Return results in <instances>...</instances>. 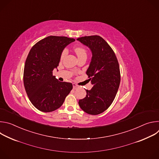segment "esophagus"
Returning <instances> with one entry per match:
<instances>
[{"label":"esophagus","mask_w":159,"mask_h":159,"mask_svg":"<svg viewBox=\"0 0 159 159\" xmlns=\"http://www.w3.org/2000/svg\"><path fill=\"white\" fill-rule=\"evenodd\" d=\"M78 87H79V86H78L77 84H73V89H77Z\"/></svg>","instance_id":"34e87169"}]
</instances>
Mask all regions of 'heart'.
I'll return each instance as SVG.
<instances>
[{
	"label": "heart",
	"mask_w": 159,
	"mask_h": 159,
	"mask_svg": "<svg viewBox=\"0 0 159 159\" xmlns=\"http://www.w3.org/2000/svg\"><path fill=\"white\" fill-rule=\"evenodd\" d=\"M74 50H75V53L77 54L78 58H79V57H82V56H87V52H86V50H85L84 48H83V47H76V48L74 49ZM66 54H67V50H66V49H64V50L62 51L61 53V57H60L61 59V60L63 59V58H65V57L66 55Z\"/></svg>",
	"instance_id": "b5f03b06"
}]
</instances>
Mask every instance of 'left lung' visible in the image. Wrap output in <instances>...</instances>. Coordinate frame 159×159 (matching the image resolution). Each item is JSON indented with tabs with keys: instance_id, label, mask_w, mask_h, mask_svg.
<instances>
[{
	"instance_id": "8db88e82",
	"label": "left lung",
	"mask_w": 159,
	"mask_h": 159,
	"mask_svg": "<svg viewBox=\"0 0 159 159\" xmlns=\"http://www.w3.org/2000/svg\"><path fill=\"white\" fill-rule=\"evenodd\" d=\"M77 40L92 52V59L86 74L93 85L80 99V108L87 114L97 115L106 111L114 101L120 84V66L115 52L98 35L84 36Z\"/></svg>"
}]
</instances>
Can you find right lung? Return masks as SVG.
Segmentation results:
<instances>
[{
    "instance_id": "right-lung-1",
    "label": "right lung",
    "mask_w": 159,
    "mask_h": 159,
    "mask_svg": "<svg viewBox=\"0 0 159 159\" xmlns=\"http://www.w3.org/2000/svg\"><path fill=\"white\" fill-rule=\"evenodd\" d=\"M75 39L50 36L36 43L27 57L23 80L33 105L42 112L58 109L73 88L72 83L58 81L53 70L58 66L63 49Z\"/></svg>"
}]
</instances>
